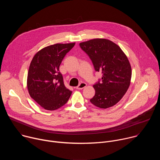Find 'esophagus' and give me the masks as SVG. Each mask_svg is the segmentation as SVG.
<instances>
[{"label": "esophagus", "mask_w": 160, "mask_h": 160, "mask_svg": "<svg viewBox=\"0 0 160 160\" xmlns=\"http://www.w3.org/2000/svg\"><path fill=\"white\" fill-rule=\"evenodd\" d=\"M86 86H87V84L85 83L81 82L76 88H77V89H82V88H85Z\"/></svg>", "instance_id": "esophagus-1"}]
</instances>
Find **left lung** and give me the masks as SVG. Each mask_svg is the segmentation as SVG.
Masks as SVG:
<instances>
[{
  "instance_id": "obj_1",
  "label": "left lung",
  "mask_w": 160,
  "mask_h": 160,
  "mask_svg": "<svg viewBox=\"0 0 160 160\" xmlns=\"http://www.w3.org/2000/svg\"><path fill=\"white\" fill-rule=\"evenodd\" d=\"M81 49L92 61L95 70L101 72V82L93 85L96 94L90 101L100 108L118 103L130 86L132 69L129 61L117 44L106 38L80 43Z\"/></svg>"
}]
</instances>
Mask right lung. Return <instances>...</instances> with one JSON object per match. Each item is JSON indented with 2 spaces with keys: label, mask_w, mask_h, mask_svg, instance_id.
Returning a JSON list of instances; mask_svg holds the SVG:
<instances>
[{
  "label": "right lung",
  "mask_w": 160,
  "mask_h": 160,
  "mask_svg": "<svg viewBox=\"0 0 160 160\" xmlns=\"http://www.w3.org/2000/svg\"><path fill=\"white\" fill-rule=\"evenodd\" d=\"M75 43H56L45 47L33 56L28 73L30 97L45 109L53 111L64 105L72 92L63 82L59 66Z\"/></svg>",
  "instance_id": "obj_1"
}]
</instances>
